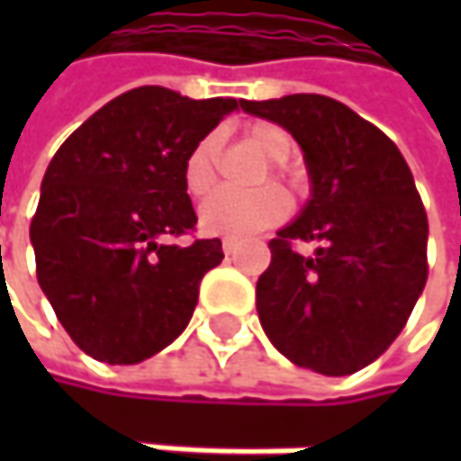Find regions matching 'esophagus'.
Segmentation results:
<instances>
[{
	"label": "esophagus",
	"instance_id": "esophagus-1",
	"mask_svg": "<svg viewBox=\"0 0 461 461\" xmlns=\"http://www.w3.org/2000/svg\"><path fill=\"white\" fill-rule=\"evenodd\" d=\"M221 248H224V253H227V256H231V253H237V250H240V242H237V240H231V237H227V240H221Z\"/></svg>",
	"mask_w": 461,
	"mask_h": 461
}]
</instances>
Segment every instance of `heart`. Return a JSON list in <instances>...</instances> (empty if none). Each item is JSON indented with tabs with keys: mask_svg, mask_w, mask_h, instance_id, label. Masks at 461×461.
<instances>
[{
	"mask_svg": "<svg viewBox=\"0 0 461 461\" xmlns=\"http://www.w3.org/2000/svg\"><path fill=\"white\" fill-rule=\"evenodd\" d=\"M248 140L272 162H285L294 154V136L275 122L248 125ZM221 140L216 133L194 143L184 162V186L192 197H203L216 184V157ZM275 178H283L275 170ZM288 216V200L277 186H261L256 192H230L221 189L200 205V230L205 234L224 237H250L256 231L269 230Z\"/></svg>",
	"mask_w": 461,
	"mask_h": 461,
	"instance_id": "obj_1",
	"label": "heart"
}]
</instances>
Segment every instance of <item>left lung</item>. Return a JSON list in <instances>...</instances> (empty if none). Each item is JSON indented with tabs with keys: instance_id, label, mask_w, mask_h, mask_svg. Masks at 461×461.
Wrapping results in <instances>:
<instances>
[{
	"instance_id": "1",
	"label": "left lung",
	"mask_w": 461,
	"mask_h": 461,
	"mask_svg": "<svg viewBox=\"0 0 461 461\" xmlns=\"http://www.w3.org/2000/svg\"><path fill=\"white\" fill-rule=\"evenodd\" d=\"M248 114L299 140L312 181L302 216L269 242L256 310L269 341L296 366L347 376L403 330L427 283V213L414 176L376 125L315 93L242 101ZM296 239L318 241L302 257Z\"/></svg>"
}]
</instances>
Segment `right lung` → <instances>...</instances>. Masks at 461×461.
<instances>
[{
  "label": "right lung",
  "instance_id": "1",
  "mask_svg": "<svg viewBox=\"0 0 461 461\" xmlns=\"http://www.w3.org/2000/svg\"><path fill=\"white\" fill-rule=\"evenodd\" d=\"M234 98L192 101L146 85L82 122L47 165L32 219L37 280L74 344L112 366L165 349L189 325L221 240L170 245L194 230L184 162Z\"/></svg>",
  "mask_w": 461,
  "mask_h": 461
}]
</instances>
